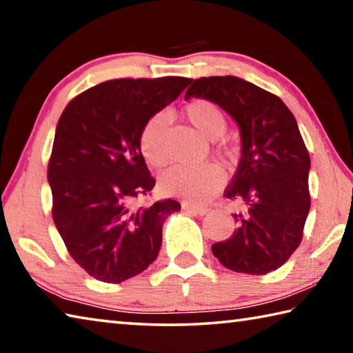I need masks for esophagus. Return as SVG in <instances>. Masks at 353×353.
<instances>
[{
  "instance_id": "obj_1",
  "label": "esophagus",
  "mask_w": 353,
  "mask_h": 353,
  "mask_svg": "<svg viewBox=\"0 0 353 353\" xmlns=\"http://www.w3.org/2000/svg\"><path fill=\"white\" fill-rule=\"evenodd\" d=\"M182 208H183L185 212L199 214V216H202V214H205L208 212L207 207H198V205H191V204H183Z\"/></svg>"
}]
</instances>
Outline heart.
<instances>
[{
  "instance_id": "1",
  "label": "heart",
  "mask_w": 353,
  "mask_h": 353,
  "mask_svg": "<svg viewBox=\"0 0 353 353\" xmlns=\"http://www.w3.org/2000/svg\"><path fill=\"white\" fill-rule=\"evenodd\" d=\"M183 115L191 126L210 140L223 137L227 129V118L219 105L208 99H193L185 105ZM166 117L155 115L143 126L139 139L140 151L146 162L152 166H162L168 159L166 149ZM221 157L232 160L235 149L232 146H221ZM224 182L223 172L216 165L187 166L174 165L160 174V190L166 194L179 196L190 202H204L216 193Z\"/></svg>"
}]
</instances>
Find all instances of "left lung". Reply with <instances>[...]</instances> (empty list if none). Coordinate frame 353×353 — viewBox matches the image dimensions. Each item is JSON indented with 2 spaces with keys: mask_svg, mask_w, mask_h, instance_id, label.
Masks as SVG:
<instances>
[{
  "mask_svg": "<svg viewBox=\"0 0 353 353\" xmlns=\"http://www.w3.org/2000/svg\"><path fill=\"white\" fill-rule=\"evenodd\" d=\"M218 104L240 128L241 157L224 196L243 205L236 230L212 252L227 270L261 276L279 270L302 241L310 212V155L297 121L276 94L236 76L201 77L185 99Z\"/></svg>",
  "mask_w": 353,
  "mask_h": 353,
  "instance_id": "1",
  "label": "left lung"
}]
</instances>
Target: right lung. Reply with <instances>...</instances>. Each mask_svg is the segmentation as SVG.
<instances>
[{
    "label": "right lung",
    "mask_w": 353,
    "mask_h": 353,
    "mask_svg": "<svg viewBox=\"0 0 353 353\" xmlns=\"http://www.w3.org/2000/svg\"><path fill=\"white\" fill-rule=\"evenodd\" d=\"M191 79H112L71 99L59 118L48 165L52 219L70 255L105 283L135 277L157 259L177 201L134 208L151 176L139 146L143 126Z\"/></svg>",
    "instance_id": "obj_1"
}]
</instances>
